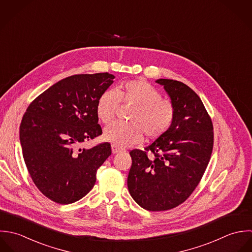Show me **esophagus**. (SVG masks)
Masks as SVG:
<instances>
[{
	"label": "esophagus",
	"instance_id": "esophagus-1",
	"mask_svg": "<svg viewBox=\"0 0 252 252\" xmlns=\"http://www.w3.org/2000/svg\"><path fill=\"white\" fill-rule=\"evenodd\" d=\"M111 148H112V152L114 153V154H116V153H119V152H122L124 149H122L121 147H119V146H117V145H112L111 146Z\"/></svg>",
	"mask_w": 252,
	"mask_h": 252
}]
</instances>
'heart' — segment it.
Segmentation results:
<instances>
[{
    "mask_svg": "<svg viewBox=\"0 0 252 252\" xmlns=\"http://www.w3.org/2000/svg\"><path fill=\"white\" fill-rule=\"evenodd\" d=\"M120 102L131 105L127 123L109 125L103 133L104 139L119 147L136 144L143 139L162 136L171 127L175 119V107L169 99L161 98L160 93L144 80L126 82L115 91L101 94L96 103V115L103 124L110 123Z\"/></svg>",
    "mask_w": 252,
    "mask_h": 252,
    "instance_id": "1",
    "label": "heart"
}]
</instances>
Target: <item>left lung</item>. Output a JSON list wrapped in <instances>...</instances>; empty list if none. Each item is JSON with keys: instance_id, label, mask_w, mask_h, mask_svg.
Instances as JSON below:
<instances>
[{"instance_id": "obj_1", "label": "left lung", "mask_w": 252, "mask_h": 252, "mask_svg": "<svg viewBox=\"0 0 252 252\" xmlns=\"http://www.w3.org/2000/svg\"><path fill=\"white\" fill-rule=\"evenodd\" d=\"M156 82L170 96L175 119L151 145L129 152L127 187L144 209L164 211L186 201L200 183L212 153L213 125L201 98L187 85L169 79Z\"/></svg>"}]
</instances>
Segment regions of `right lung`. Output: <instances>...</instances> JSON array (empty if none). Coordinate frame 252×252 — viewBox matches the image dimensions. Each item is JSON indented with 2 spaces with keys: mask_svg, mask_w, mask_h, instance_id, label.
Returning <instances> with one entry per match:
<instances>
[{
  "mask_svg": "<svg viewBox=\"0 0 252 252\" xmlns=\"http://www.w3.org/2000/svg\"><path fill=\"white\" fill-rule=\"evenodd\" d=\"M114 78L108 73L67 77L32 101L22 117L19 139L26 167L41 193L56 203L85 197L112 153L108 142L88 150L81 146L102 134L96 103Z\"/></svg>",
  "mask_w": 252,
  "mask_h": 252,
  "instance_id": "obj_1",
  "label": "right lung"
}]
</instances>
